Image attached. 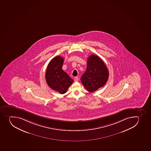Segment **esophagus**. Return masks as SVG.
I'll use <instances>...</instances> for the list:
<instances>
[{
    "label": "esophagus",
    "instance_id": "obj_1",
    "mask_svg": "<svg viewBox=\"0 0 151 151\" xmlns=\"http://www.w3.org/2000/svg\"><path fill=\"white\" fill-rule=\"evenodd\" d=\"M79 80V77H75L74 78V81H78Z\"/></svg>",
    "mask_w": 151,
    "mask_h": 151
}]
</instances>
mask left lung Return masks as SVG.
Returning <instances> with one entry per match:
<instances>
[{"mask_svg":"<svg viewBox=\"0 0 151 151\" xmlns=\"http://www.w3.org/2000/svg\"><path fill=\"white\" fill-rule=\"evenodd\" d=\"M109 71L103 61L96 55H91L88 58L86 71L81 81L87 91L93 92L106 83Z\"/></svg>","mask_w":151,"mask_h":151,"instance_id":"left-lung-1","label":"left lung"}]
</instances>
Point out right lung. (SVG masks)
I'll return each mask as SVG.
<instances>
[{
  "label": "right lung",
  "mask_w": 151,
  "mask_h": 151,
  "mask_svg": "<svg viewBox=\"0 0 151 151\" xmlns=\"http://www.w3.org/2000/svg\"><path fill=\"white\" fill-rule=\"evenodd\" d=\"M64 59L56 56L48 65L45 73V80L48 86L60 94L66 93L73 82L69 75L62 69Z\"/></svg>",
  "instance_id": "1"
}]
</instances>
